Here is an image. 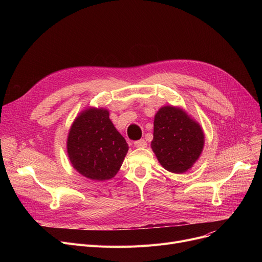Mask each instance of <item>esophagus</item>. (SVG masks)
Here are the masks:
<instances>
[{
  "mask_svg": "<svg viewBox=\"0 0 262 262\" xmlns=\"http://www.w3.org/2000/svg\"><path fill=\"white\" fill-rule=\"evenodd\" d=\"M136 147H145L146 146V141L144 139H140V140H137L134 142Z\"/></svg>",
  "mask_w": 262,
  "mask_h": 262,
  "instance_id": "esophagus-1",
  "label": "esophagus"
}]
</instances>
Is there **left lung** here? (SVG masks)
<instances>
[{"label":"left lung","instance_id":"obj_1","mask_svg":"<svg viewBox=\"0 0 262 262\" xmlns=\"http://www.w3.org/2000/svg\"><path fill=\"white\" fill-rule=\"evenodd\" d=\"M150 145L164 169L180 174L190 169L200 157L204 134L183 109L164 106L155 116Z\"/></svg>","mask_w":262,"mask_h":262}]
</instances>
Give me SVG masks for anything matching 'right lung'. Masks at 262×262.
<instances>
[{
    "label": "right lung",
    "instance_id": "add662e5",
    "mask_svg": "<svg viewBox=\"0 0 262 262\" xmlns=\"http://www.w3.org/2000/svg\"><path fill=\"white\" fill-rule=\"evenodd\" d=\"M68 155L78 173L93 181L113 178L128 144L116 129L106 109L90 108L74 121L68 137Z\"/></svg>",
    "mask_w": 262,
    "mask_h": 262
}]
</instances>
